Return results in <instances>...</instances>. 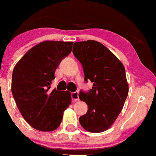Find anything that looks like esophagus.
Wrapping results in <instances>:
<instances>
[{
	"mask_svg": "<svg viewBox=\"0 0 156 156\" xmlns=\"http://www.w3.org/2000/svg\"><path fill=\"white\" fill-rule=\"evenodd\" d=\"M71 97H72V100H74V101H76L77 100H78V91H75V92L71 93Z\"/></svg>",
	"mask_w": 156,
	"mask_h": 156,
	"instance_id": "esophagus-1",
	"label": "esophagus"
}]
</instances>
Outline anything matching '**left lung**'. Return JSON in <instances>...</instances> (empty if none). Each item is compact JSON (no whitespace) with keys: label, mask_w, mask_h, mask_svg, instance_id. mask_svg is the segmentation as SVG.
<instances>
[{"label":"left lung","mask_w":156,"mask_h":156,"mask_svg":"<svg viewBox=\"0 0 156 156\" xmlns=\"http://www.w3.org/2000/svg\"><path fill=\"white\" fill-rule=\"evenodd\" d=\"M74 56L82 65L84 81L92 89L80 90L78 97L87 105L79 118L85 130L100 133L111 127L122 112L128 94L125 69L119 59L104 45L88 40L74 43Z\"/></svg>","instance_id":"8db88e82"}]
</instances>
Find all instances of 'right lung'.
Here are the masks:
<instances>
[{
  "instance_id": "obj_1",
  "label": "right lung",
  "mask_w": 156,
  "mask_h": 156,
  "mask_svg": "<svg viewBox=\"0 0 156 156\" xmlns=\"http://www.w3.org/2000/svg\"><path fill=\"white\" fill-rule=\"evenodd\" d=\"M73 42L44 41L30 49L14 67L12 96L25 120L41 131L56 130L71 103L69 91L51 90L61 61L72 52Z\"/></svg>"
}]
</instances>
